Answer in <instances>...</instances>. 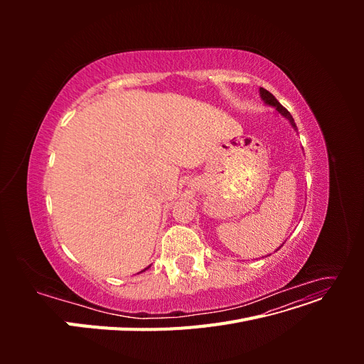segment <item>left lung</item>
<instances>
[{"instance_id":"8db88e82","label":"left lung","mask_w":364,"mask_h":364,"mask_svg":"<svg viewBox=\"0 0 364 364\" xmlns=\"http://www.w3.org/2000/svg\"><path fill=\"white\" fill-rule=\"evenodd\" d=\"M259 94H261V98L264 102H266L267 105H270V106H274L278 109V112L281 114V115H284L285 118H287L289 121H290V124L294 127V130H297V127H296V123H294V119H293V117H291V114L287 111V109H285L277 98L273 97V94H270L267 90H264V87H259Z\"/></svg>"}]
</instances>
